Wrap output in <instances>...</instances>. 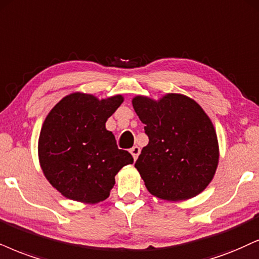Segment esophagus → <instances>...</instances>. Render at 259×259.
Returning <instances> with one entry per match:
<instances>
[{"mask_svg":"<svg viewBox=\"0 0 259 259\" xmlns=\"http://www.w3.org/2000/svg\"><path fill=\"white\" fill-rule=\"evenodd\" d=\"M130 152L131 154H132V156H133V158H135V161L137 158H138V156H139V154H140V148L139 146H133L132 149H130Z\"/></svg>","mask_w":259,"mask_h":259,"instance_id":"1","label":"esophagus"}]
</instances>
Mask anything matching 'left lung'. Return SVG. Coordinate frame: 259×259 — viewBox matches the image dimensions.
Wrapping results in <instances>:
<instances>
[{"label":"left lung","instance_id":"8db88e82","mask_svg":"<svg viewBox=\"0 0 259 259\" xmlns=\"http://www.w3.org/2000/svg\"><path fill=\"white\" fill-rule=\"evenodd\" d=\"M132 104L149 137L135 164L149 192L169 202L203 192L220 157L215 127L203 108L181 94L157 101L138 95Z\"/></svg>","mask_w":259,"mask_h":259}]
</instances>
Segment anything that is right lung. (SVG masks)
<instances>
[{
	"instance_id": "add662e5",
	"label": "right lung",
	"mask_w": 259,
	"mask_h": 259,
	"mask_svg": "<svg viewBox=\"0 0 259 259\" xmlns=\"http://www.w3.org/2000/svg\"><path fill=\"white\" fill-rule=\"evenodd\" d=\"M123 102L122 95L97 98L84 92L67 95L47 115L38 139L44 177L63 197L96 204L109 197L115 175L133 163L120 150L108 117Z\"/></svg>"
}]
</instances>
